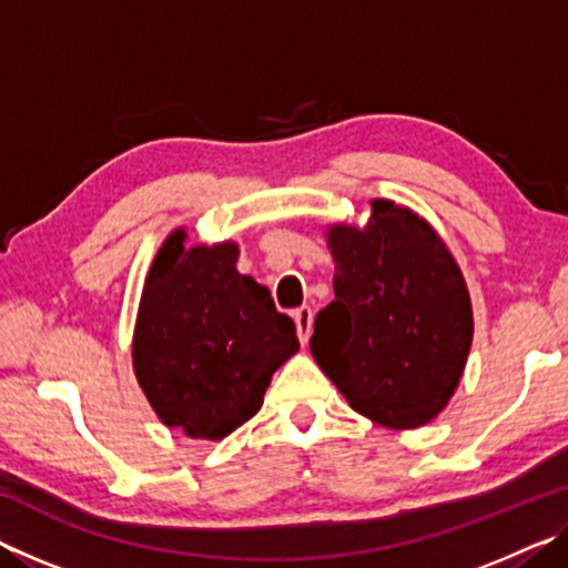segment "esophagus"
<instances>
[{"label":"esophagus","mask_w":568,"mask_h":568,"mask_svg":"<svg viewBox=\"0 0 568 568\" xmlns=\"http://www.w3.org/2000/svg\"><path fill=\"white\" fill-rule=\"evenodd\" d=\"M293 321H295V333H297V341H301L303 345L307 343V338H311V331H313V311L307 305L297 307V311L293 313Z\"/></svg>","instance_id":"1"}]
</instances>
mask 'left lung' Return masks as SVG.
Here are the masks:
<instances>
[{"label":"left lung","mask_w":568,"mask_h":568,"mask_svg":"<svg viewBox=\"0 0 568 568\" xmlns=\"http://www.w3.org/2000/svg\"><path fill=\"white\" fill-rule=\"evenodd\" d=\"M335 301L318 313L311 353L348 406L393 430L444 413L464 378L474 307L466 277L426 217L371 200L363 227L333 223Z\"/></svg>","instance_id":"1"}]
</instances>
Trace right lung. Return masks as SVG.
<instances>
[{"instance_id":"add662e5","label":"right lung","mask_w":568,"mask_h":568,"mask_svg":"<svg viewBox=\"0 0 568 568\" xmlns=\"http://www.w3.org/2000/svg\"><path fill=\"white\" fill-rule=\"evenodd\" d=\"M175 227L142 285L132 371L158 418L220 440L263 406L273 373L301 348L271 291L237 273L240 245H185Z\"/></svg>"}]
</instances>
